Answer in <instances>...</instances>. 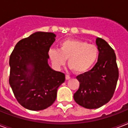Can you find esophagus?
<instances>
[{"instance_id": "esophagus-1", "label": "esophagus", "mask_w": 128, "mask_h": 128, "mask_svg": "<svg viewBox=\"0 0 128 128\" xmlns=\"http://www.w3.org/2000/svg\"><path fill=\"white\" fill-rule=\"evenodd\" d=\"M70 79V76H68V75H66V80H68Z\"/></svg>"}]
</instances>
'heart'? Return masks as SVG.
<instances>
[{"instance_id": "obj_1", "label": "heart", "mask_w": 128, "mask_h": 128, "mask_svg": "<svg viewBox=\"0 0 128 128\" xmlns=\"http://www.w3.org/2000/svg\"><path fill=\"white\" fill-rule=\"evenodd\" d=\"M48 55L52 64L60 68L66 64L76 73L89 70L96 62L99 50L96 45L77 39H68L60 43L58 49H50Z\"/></svg>"}]
</instances>
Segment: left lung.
<instances>
[{
    "instance_id": "obj_1",
    "label": "left lung",
    "mask_w": 128,
    "mask_h": 128,
    "mask_svg": "<svg viewBox=\"0 0 128 128\" xmlns=\"http://www.w3.org/2000/svg\"><path fill=\"white\" fill-rule=\"evenodd\" d=\"M99 50L97 63L88 72L78 75L79 89L74 94L76 103L88 109H96L111 100L119 77L114 50L100 38L96 40Z\"/></svg>"
}]
</instances>
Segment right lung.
<instances>
[{
    "label": "right lung",
    "mask_w": 128,
    "mask_h": 128,
    "mask_svg": "<svg viewBox=\"0 0 128 128\" xmlns=\"http://www.w3.org/2000/svg\"><path fill=\"white\" fill-rule=\"evenodd\" d=\"M52 32H36L19 41L9 59V84L18 103L30 110H42L56 99L65 74L48 64V51L55 41Z\"/></svg>",
    "instance_id": "right-lung-1"
}]
</instances>
